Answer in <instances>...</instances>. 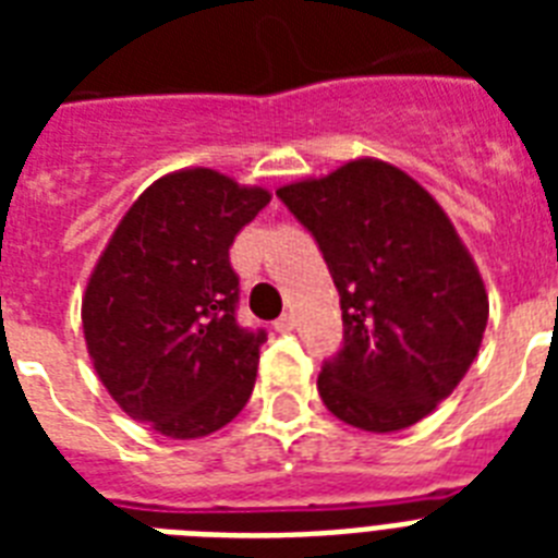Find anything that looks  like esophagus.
<instances>
[{
    "instance_id": "34e87169",
    "label": "esophagus",
    "mask_w": 558,
    "mask_h": 558,
    "mask_svg": "<svg viewBox=\"0 0 558 558\" xmlns=\"http://www.w3.org/2000/svg\"><path fill=\"white\" fill-rule=\"evenodd\" d=\"M275 330L292 332V330H295V318H292V315H280L278 322H275Z\"/></svg>"
}]
</instances>
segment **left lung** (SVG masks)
<instances>
[{"label":"left lung","instance_id":"left-lung-1","mask_svg":"<svg viewBox=\"0 0 558 558\" xmlns=\"http://www.w3.org/2000/svg\"><path fill=\"white\" fill-rule=\"evenodd\" d=\"M278 196L315 236L341 298L344 339L318 373L324 405L376 434L420 423L466 376L489 318L454 226L432 193L376 159Z\"/></svg>","mask_w":558,"mask_h":558}]
</instances>
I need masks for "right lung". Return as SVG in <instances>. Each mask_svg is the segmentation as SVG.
<instances>
[{
	"mask_svg": "<svg viewBox=\"0 0 558 558\" xmlns=\"http://www.w3.org/2000/svg\"><path fill=\"white\" fill-rule=\"evenodd\" d=\"M269 199L208 168L161 177L92 271L83 332L95 371L126 414L165 437L217 432L252 397L266 330L236 322L228 248Z\"/></svg>",
	"mask_w": 558,
	"mask_h": 558,
	"instance_id": "1",
	"label": "right lung"
}]
</instances>
